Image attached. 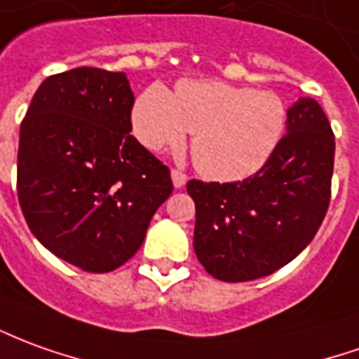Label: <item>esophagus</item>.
<instances>
[{
	"label": "esophagus",
	"mask_w": 359,
	"mask_h": 359,
	"mask_svg": "<svg viewBox=\"0 0 359 359\" xmlns=\"http://www.w3.org/2000/svg\"><path fill=\"white\" fill-rule=\"evenodd\" d=\"M171 179H172V187L175 188H182L184 184H187V175L177 171V169H172L171 171Z\"/></svg>",
	"instance_id": "1"
}]
</instances>
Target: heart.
<instances>
[{
  "label": "heart",
  "instance_id": "heart-1",
  "mask_svg": "<svg viewBox=\"0 0 359 359\" xmlns=\"http://www.w3.org/2000/svg\"><path fill=\"white\" fill-rule=\"evenodd\" d=\"M132 126L149 149H179L192 137V159L204 177L241 180L260 171L274 155L285 130L284 101L223 81L184 79L172 95L149 85L134 102Z\"/></svg>",
  "mask_w": 359,
  "mask_h": 359
}]
</instances>
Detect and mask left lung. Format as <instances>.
Instances as JSON below:
<instances>
[{
  "label": "left lung",
  "mask_w": 359,
  "mask_h": 359,
  "mask_svg": "<svg viewBox=\"0 0 359 359\" xmlns=\"http://www.w3.org/2000/svg\"><path fill=\"white\" fill-rule=\"evenodd\" d=\"M334 134L315 99L287 109L285 136L266 165L239 182L190 180L194 252L222 282H249L292 262L319 231L330 202Z\"/></svg>",
  "instance_id": "left-lung-1"
}]
</instances>
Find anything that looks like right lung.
<instances>
[{
  "mask_svg": "<svg viewBox=\"0 0 359 359\" xmlns=\"http://www.w3.org/2000/svg\"><path fill=\"white\" fill-rule=\"evenodd\" d=\"M126 74L75 67L46 77L21 124L19 204L32 235L85 272H110L142 247L171 172L132 132Z\"/></svg>",
  "mask_w": 359,
  "mask_h": 359,
  "instance_id": "right-lung-1",
  "label": "right lung"
}]
</instances>
